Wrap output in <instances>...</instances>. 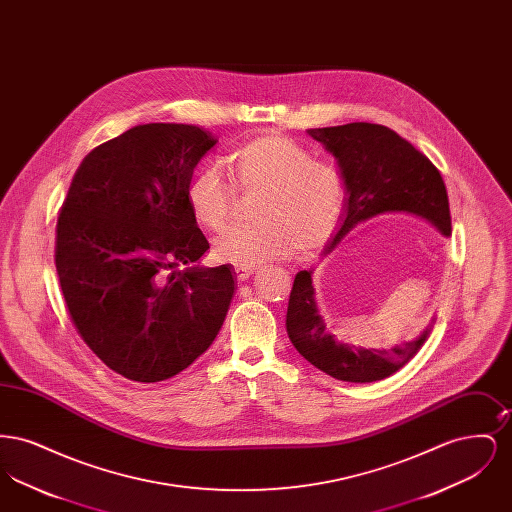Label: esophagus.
Returning <instances> with one entry per match:
<instances>
[{"instance_id":"esophagus-1","label":"esophagus","mask_w":512,"mask_h":512,"mask_svg":"<svg viewBox=\"0 0 512 512\" xmlns=\"http://www.w3.org/2000/svg\"><path fill=\"white\" fill-rule=\"evenodd\" d=\"M234 274H236V278L240 280V282H244L247 280L251 274H253V268L251 267H234Z\"/></svg>"}]
</instances>
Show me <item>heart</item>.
<instances>
[{
    "instance_id": "heart-1",
    "label": "heart",
    "mask_w": 512,
    "mask_h": 512,
    "mask_svg": "<svg viewBox=\"0 0 512 512\" xmlns=\"http://www.w3.org/2000/svg\"><path fill=\"white\" fill-rule=\"evenodd\" d=\"M232 167L238 182L217 159H203L188 188L195 217L215 234H224L240 219L242 192H267L259 211L265 224L224 236L217 244L222 261L255 267L290 259L299 249L313 255L338 234L349 205V182L340 165L320 161L292 138L261 136L232 153Z\"/></svg>"
}]
</instances>
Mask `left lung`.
Wrapping results in <instances>:
<instances>
[{
	"mask_svg": "<svg viewBox=\"0 0 512 512\" xmlns=\"http://www.w3.org/2000/svg\"><path fill=\"white\" fill-rule=\"evenodd\" d=\"M309 134L338 159L349 182L347 215L330 247L361 222L420 217L430 220L441 234H451L449 199L434 163L388 126L349 122L341 126L311 128ZM286 332L293 347L318 370L336 380L366 384L384 380L407 365L428 336V330L393 349H355L328 334L315 303L311 270L297 272L293 280Z\"/></svg>",
	"mask_w": 512,
	"mask_h": 512,
	"instance_id": "left-lung-1",
	"label": "left lung"
}]
</instances>
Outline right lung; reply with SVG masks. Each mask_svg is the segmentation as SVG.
<instances>
[{
  "label": "right lung",
  "mask_w": 512,
  "mask_h": 512,
  "mask_svg": "<svg viewBox=\"0 0 512 512\" xmlns=\"http://www.w3.org/2000/svg\"><path fill=\"white\" fill-rule=\"evenodd\" d=\"M217 138L151 122L94 147L74 172L55 226V268L71 322L132 382L172 378L213 343L234 278L194 265L209 249L190 178Z\"/></svg>",
  "instance_id": "add662e5"
}]
</instances>
